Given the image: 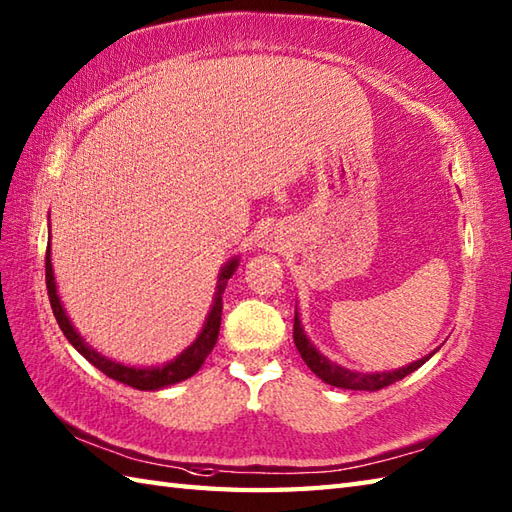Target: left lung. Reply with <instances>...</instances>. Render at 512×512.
<instances>
[{
  "label": "left lung",
  "instance_id": "obj_1",
  "mask_svg": "<svg viewBox=\"0 0 512 512\" xmlns=\"http://www.w3.org/2000/svg\"><path fill=\"white\" fill-rule=\"evenodd\" d=\"M292 336H295V345L301 354L303 361L317 374L323 383H328L332 387H341V389H356V391H378L387 385H394L398 380H402L405 376H409L411 372H416L418 367H422L429 358L436 354L431 352L429 356L420 358V361L411 363L407 367L394 369V372H376V374H363V372H352V369H345L341 365H336L332 361H328L317 347H314L308 339V334L303 332V325L299 321V312H295V330H292Z\"/></svg>",
  "mask_w": 512,
  "mask_h": 512
}]
</instances>
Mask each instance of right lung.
Masks as SVG:
<instances>
[{
    "mask_svg": "<svg viewBox=\"0 0 512 512\" xmlns=\"http://www.w3.org/2000/svg\"><path fill=\"white\" fill-rule=\"evenodd\" d=\"M235 268H237V257H233L231 262H226L220 277H217L213 306H211L209 317H206V321H204V328L198 334V339H195L180 356H176L173 361H169L167 365H160V367H129L123 363L110 361V358L103 356L101 352L92 350V345L83 341V336L74 330V325L70 323L68 314H65V310L61 306V299L57 295V281H54L52 262H50V244L46 250V288H48L54 319H57L61 332L65 334V339L74 345L76 352L88 358V361L96 369H101L105 376L118 380V383L129 385V387L140 389V391H154V389L176 385V383H180V380L191 378L202 367L206 356L211 354V350L217 343V334H220L222 295H224L228 279H231L235 273Z\"/></svg>",
    "mask_w": 512,
    "mask_h": 512,
    "instance_id": "right-lung-1",
    "label": "right lung"
}]
</instances>
